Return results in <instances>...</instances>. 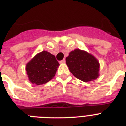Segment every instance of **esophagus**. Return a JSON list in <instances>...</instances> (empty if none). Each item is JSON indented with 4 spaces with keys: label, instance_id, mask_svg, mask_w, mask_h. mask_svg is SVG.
<instances>
[{
    "label": "esophagus",
    "instance_id": "34e87169",
    "mask_svg": "<svg viewBox=\"0 0 126 126\" xmlns=\"http://www.w3.org/2000/svg\"><path fill=\"white\" fill-rule=\"evenodd\" d=\"M59 63H65V59H63V60H61V61H59Z\"/></svg>",
    "mask_w": 126,
    "mask_h": 126
}]
</instances>
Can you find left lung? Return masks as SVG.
<instances>
[{
	"label": "left lung",
	"mask_w": 126,
	"mask_h": 126,
	"mask_svg": "<svg viewBox=\"0 0 126 126\" xmlns=\"http://www.w3.org/2000/svg\"><path fill=\"white\" fill-rule=\"evenodd\" d=\"M66 63L71 73L83 82L93 81L99 76V62L85 51H72L66 57Z\"/></svg>",
	"instance_id": "left-lung-1"
}]
</instances>
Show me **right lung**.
Listing matches in <instances>:
<instances>
[{
    "label": "right lung",
    "mask_w": 126,
    "mask_h": 126,
    "mask_svg": "<svg viewBox=\"0 0 126 126\" xmlns=\"http://www.w3.org/2000/svg\"><path fill=\"white\" fill-rule=\"evenodd\" d=\"M59 65L55 55L50 53L44 51L37 53L26 65L29 80L37 85L46 84L54 77Z\"/></svg>",
    "instance_id": "add662e5"
}]
</instances>
